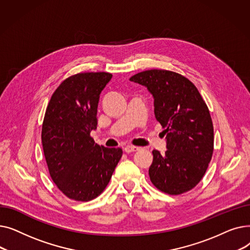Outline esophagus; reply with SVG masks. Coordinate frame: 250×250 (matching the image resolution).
<instances>
[{"label":"esophagus","mask_w":250,"mask_h":250,"mask_svg":"<svg viewBox=\"0 0 250 250\" xmlns=\"http://www.w3.org/2000/svg\"><path fill=\"white\" fill-rule=\"evenodd\" d=\"M141 148L140 147H136V146H126L125 148V151L126 152V153H130V152H137V151H139Z\"/></svg>","instance_id":"1"}]
</instances>
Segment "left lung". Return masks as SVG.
I'll use <instances>...</instances> for the list:
<instances>
[{"label":"left lung","mask_w":250,"mask_h":250,"mask_svg":"<svg viewBox=\"0 0 250 250\" xmlns=\"http://www.w3.org/2000/svg\"><path fill=\"white\" fill-rule=\"evenodd\" d=\"M130 81L147 87L154 97L156 120L165 128L167 150H153L149 176L159 190L177 195L202 180L214 151V126L199 90L182 75L148 70Z\"/></svg>","instance_id":"8db88e82"}]
</instances>
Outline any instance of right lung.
Wrapping results in <instances>:
<instances>
[{
  "mask_svg": "<svg viewBox=\"0 0 250 250\" xmlns=\"http://www.w3.org/2000/svg\"><path fill=\"white\" fill-rule=\"evenodd\" d=\"M110 73H79L51 95L42 129L49 175L58 188L78 202L93 200L105 189L120 162L121 148L99 146L90 136L97 127L101 91Z\"/></svg>",
  "mask_w": 250,
  "mask_h": 250,
  "instance_id": "obj_1",
  "label": "right lung"
}]
</instances>
